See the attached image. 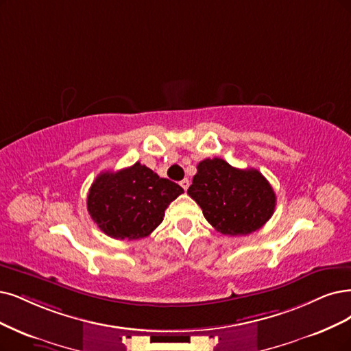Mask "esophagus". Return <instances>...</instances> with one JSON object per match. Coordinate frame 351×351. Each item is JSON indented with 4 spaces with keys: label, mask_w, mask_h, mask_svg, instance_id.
Listing matches in <instances>:
<instances>
[{
    "label": "esophagus",
    "mask_w": 351,
    "mask_h": 351,
    "mask_svg": "<svg viewBox=\"0 0 351 351\" xmlns=\"http://www.w3.org/2000/svg\"><path fill=\"white\" fill-rule=\"evenodd\" d=\"M180 186L184 188V191H186V189L189 188V179H184V180H180Z\"/></svg>",
    "instance_id": "obj_1"
}]
</instances>
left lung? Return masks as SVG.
Instances as JSON below:
<instances>
[{"instance_id": "8db88e82", "label": "left lung", "mask_w": 351, "mask_h": 351, "mask_svg": "<svg viewBox=\"0 0 351 351\" xmlns=\"http://www.w3.org/2000/svg\"><path fill=\"white\" fill-rule=\"evenodd\" d=\"M188 195L218 232L247 236L274 215L276 195L257 169H237L223 159L198 163Z\"/></svg>"}]
</instances>
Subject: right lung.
<instances>
[{
    "label": "right lung",
    "instance_id": "1",
    "mask_svg": "<svg viewBox=\"0 0 351 351\" xmlns=\"http://www.w3.org/2000/svg\"><path fill=\"white\" fill-rule=\"evenodd\" d=\"M184 189L140 162L101 172L89 188L86 208L102 232L117 240L147 237Z\"/></svg>",
    "mask_w": 351,
    "mask_h": 351
}]
</instances>
